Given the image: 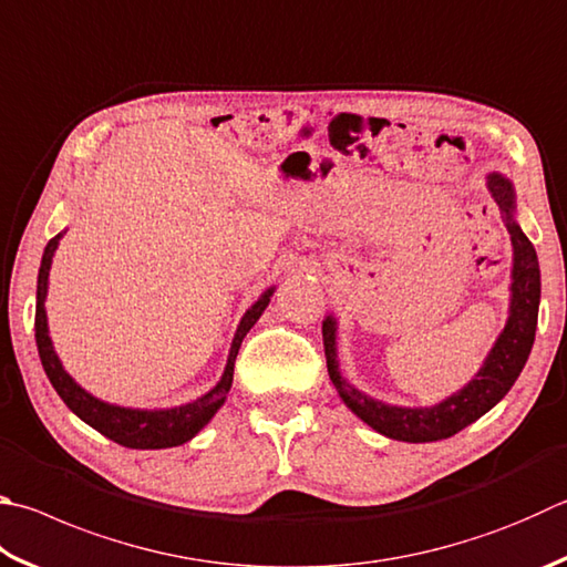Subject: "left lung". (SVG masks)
Returning a JSON list of instances; mask_svg holds the SVG:
<instances>
[{
  "instance_id": "left-lung-1",
  "label": "left lung",
  "mask_w": 567,
  "mask_h": 567,
  "mask_svg": "<svg viewBox=\"0 0 567 567\" xmlns=\"http://www.w3.org/2000/svg\"><path fill=\"white\" fill-rule=\"evenodd\" d=\"M486 185L511 233V307L506 327H503L488 357L483 359V367L466 386L434 406H396L367 396L364 391L349 384L342 372H339L337 319L329 315L322 322L329 379H332L344 404L352 409V414H357L364 424L384 434L386 439L426 444V441H441L458 434L461 429L481 419L508 394L528 362L540 305L538 255H535L533 243L526 238V233L520 230L516 220V190H513V183L506 176H501V173H488Z\"/></svg>"
}]
</instances>
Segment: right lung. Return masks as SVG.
<instances>
[{"instance_id": "add662e5", "label": "right lung", "mask_w": 567, "mask_h": 567, "mask_svg": "<svg viewBox=\"0 0 567 567\" xmlns=\"http://www.w3.org/2000/svg\"><path fill=\"white\" fill-rule=\"evenodd\" d=\"M61 238H64V233L54 235V238L47 243L44 255H41L39 280H37L34 332H37L41 367H44L51 386L56 389V394L64 399V404L74 411L81 421H86V424L91 429H96L99 434H104L106 439L116 441V444L126 449H171L190 441L215 414H218V409L225 404V399H228V391L233 386L235 357H238V349L243 344L245 334L250 332L252 324L265 312V307L270 305L275 287H270V290H265L260 297H257V302L243 315L238 329H235L228 364H225L220 382L210 391H205L203 396L188 401V404L171 406V409H128V406L109 404V401H101L94 394H89L84 386L71 379V374L66 372L64 364H61V359L54 352V344H51L44 302H47V290H49L51 260H54V252L59 248Z\"/></svg>"}]
</instances>
